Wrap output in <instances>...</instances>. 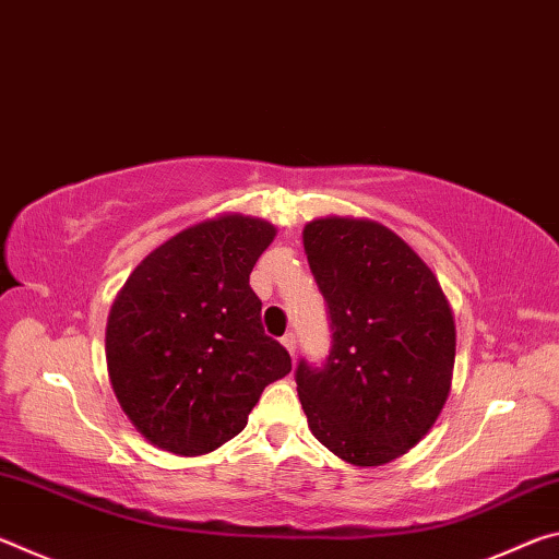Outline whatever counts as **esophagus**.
<instances>
[{
    "instance_id": "esophagus-1",
    "label": "esophagus",
    "mask_w": 559,
    "mask_h": 559,
    "mask_svg": "<svg viewBox=\"0 0 559 559\" xmlns=\"http://www.w3.org/2000/svg\"><path fill=\"white\" fill-rule=\"evenodd\" d=\"M281 343H283V347L288 349L290 355H296V333H286L281 337Z\"/></svg>"
}]
</instances>
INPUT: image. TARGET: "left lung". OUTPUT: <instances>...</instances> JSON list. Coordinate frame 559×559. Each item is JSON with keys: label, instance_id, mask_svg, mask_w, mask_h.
<instances>
[{"label": "left lung", "instance_id": "1", "mask_svg": "<svg viewBox=\"0 0 559 559\" xmlns=\"http://www.w3.org/2000/svg\"><path fill=\"white\" fill-rule=\"evenodd\" d=\"M325 298L330 349L298 359L313 437L347 463L380 466L412 449L451 390L456 328L437 276L400 236L365 219H316L302 231Z\"/></svg>", "mask_w": 559, "mask_h": 559}]
</instances>
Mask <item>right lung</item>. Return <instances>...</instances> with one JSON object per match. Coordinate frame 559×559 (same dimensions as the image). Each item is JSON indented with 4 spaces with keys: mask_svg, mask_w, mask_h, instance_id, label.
<instances>
[{
    "mask_svg": "<svg viewBox=\"0 0 559 559\" xmlns=\"http://www.w3.org/2000/svg\"><path fill=\"white\" fill-rule=\"evenodd\" d=\"M273 236V224L239 214L197 224L150 253L112 302V390L155 447L179 456L219 449L246 427L261 392L290 372L249 286Z\"/></svg>",
    "mask_w": 559,
    "mask_h": 559,
    "instance_id": "obj_1",
    "label": "right lung"
}]
</instances>
